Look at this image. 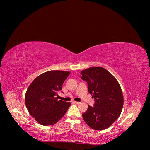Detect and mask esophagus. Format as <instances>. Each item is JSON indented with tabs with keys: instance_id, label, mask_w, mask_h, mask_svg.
I'll list each match as a JSON object with an SVG mask.
<instances>
[{
	"instance_id": "1",
	"label": "esophagus",
	"mask_w": 150,
	"mask_h": 150,
	"mask_svg": "<svg viewBox=\"0 0 150 150\" xmlns=\"http://www.w3.org/2000/svg\"><path fill=\"white\" fill-rule=\"evenodd\" d=\"M73 103H76V104H77V105L80 104V102H75V101H74Z\"/></svg>"
}]
</instances>
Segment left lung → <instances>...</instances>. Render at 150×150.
<instances>
[{
    "label": "left lung",
    "instance_id": "left-lung-1",
    "mask_svg": "<svg viewBox=\"0 0 150 150\" xmlns=\"http://www.w3.org/2000/svg\"><path fill=\"white\" fill-rule=\"evenodd\" d=\"M89 93L95 99L93 107L88 106L83 114L86 124L102 130L110 127L120 117L124 105L121 88L116 79L102 67H89L81 72Z\"/></svg>",
    "mask_w": 150,
    "mask_h": 150
}]
</instances>
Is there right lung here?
<instances>
[{
  "label": "right lung",
  "mask_w": 150,
  "mask_h": 150,
  "mask_svg": "<svg viewBox=\"0 0 150 150\" xmlns=\"http://www.w3.org/2000/svg\"><path fill=\"white\" fill-rule=\"evenodd\" d=\"M70 71L51 70L36 77L29 86L25 98L29 114L42 125H52L61 120L70 102L58 100V92Z\"/></svg>",
  "instance_id": "obj_1"
}]
</instances>
